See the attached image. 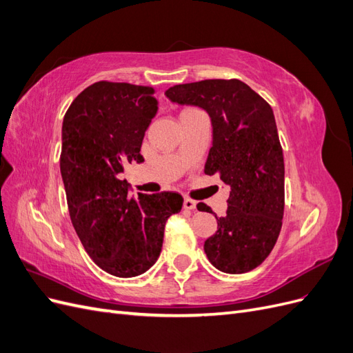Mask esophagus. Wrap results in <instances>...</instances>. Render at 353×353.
<instances>
[{"instance_id":"esophagus-1","label":"esophagus","mask_w":353,"mask_h":353,"mask_svg":"<svg viewBox=\"0 0 353 353\" xmlns=\"http://www.w3.org/2000/svg\"><path fill=\"white\" fill-rule=\"evenodd\" d=\"M184 209L187 210H194L196 209V201L191 200V199H184Z\"/></svg>"}]
</instances>
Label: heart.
Masks as SVG:
<instances>
[{
	"label": "heart",
	"instance_id": "heart-1",
	"mask_svg": "<svg viewBox=\"0 0 353 353\" xmlns=\"http://www.w3.org/2000/svg\"><path fill=\"white\" fill-rule=\"evenodd\" d=\"M190 110H194V109H185V110H183L181 113H185V112H190Z\"/></svg>",
	"mask_w": 353,
	"mask_h": 353
}]
</instances>
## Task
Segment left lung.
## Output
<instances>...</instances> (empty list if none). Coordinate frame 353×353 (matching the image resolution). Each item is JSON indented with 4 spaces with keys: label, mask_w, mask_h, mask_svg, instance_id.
<instances>
[{
    "label": "left lung",
    "mask_w": 353,
    "mask_h": 353,
    "mask_svg": "<svg viewBox=\"0 0 353 353\" xmlns=\"http://www.w3.org/2000/svg\"><path fill=\"white\" fill-rule=\"evenodd\" d=\"M165 95L208 112L205 174L230 187L227 213L215 215L218 231L205 241L208 259L222 272H249L274 249L284 215V157L271 105L239 79L181 83Z\"/></svg>",
    "instance_id": "obj_1"
}]
</instances>
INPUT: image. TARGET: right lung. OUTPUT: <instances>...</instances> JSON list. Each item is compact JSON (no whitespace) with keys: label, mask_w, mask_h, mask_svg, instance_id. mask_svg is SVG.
Wrapping results in <instances>:
<instances>
[{"label":"right lung","mask_w":353,"mask_h":353,"mask_svg":"<svg viewBox=\"0 0 353 353\" xmlns=\"http://www.w3.org/2000/svg\"><path fill=\"white\" fill-rule=\"evenodd\" d=\"M154 90L100 81L85 88L61 126L60 172L73 228L90 258L114 276L144 274L157 261L176 193L130 197L123 165L143 162V138L157 113Z\"/></svg>","instance_id":"add662e5"}]
</instances>
